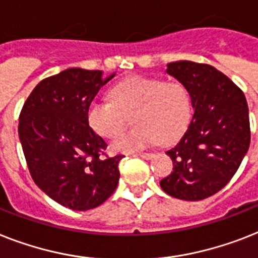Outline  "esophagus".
Instances as JSON below:
<instances>
[{
    "label": "esophagus",
    "instance_id": "esophagus-1",
    "mask_svg": "<svg viewBox=\"0 0 258 258\" xmlns=\"http://www.w3.org/2000/svg\"><path fill=\"white\" fill-rule=\"evenodd\" d=\"M138 156H140V158H143V159H151V158H154V154H152V152H139Z\"/></svg>",
    "mask_w": 258,
    "mask_h": 258
}]
</instances>
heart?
<instances>
[{
    "instance_id": "obj_1",
    "label": "heart",
    "mask_w": 258,
    "mask_h": 258,
    "mask_svg": "<svg viewBox=\"0 0 258 258\" xmlns=\"http://www.w3.org/2000/svg\"><path fill=\"white\" fill-rule=\"evenodd\" d=\"M110 99H94L87 110L90 127L103 138H114L133 115V130L111 143L115 152L131 151L162 143H172L187 130L192 118V96L183 82L134 75L111 90Z\"/></svg>"
}]
</instances>
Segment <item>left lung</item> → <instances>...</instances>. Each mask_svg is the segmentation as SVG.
Returning a JSON list of instances; mask_svg holds the SVG:
<instances>
[{
    "instance_id": "left-lung-1",
    "label": "left lung",
    "mask_w": 258,
    "mask_h": 258,
    "mask_svg": "<svg viewBox=\"0 0 258 258\" xmlns=\"http://www.w3.org/2000/svg\"><path fill=\"white\" fill-rule=\"evenodd\" d=\"M167 73L189 89L195 114L179 143L167 151L173 171L160 187L172 198L198 202L223 189L248 152V103L241 89L211 64L177 60Z\"/></svg>"
}]
</instances>
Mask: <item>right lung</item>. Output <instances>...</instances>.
Returning <instances> with one entry per match:
<instances>
[{
  "instance_id": "right-lung-1",
  "label": "right lung",
  "mask_w": 258,
  "mask_h": 258,
  "mask_svg": "<svg viewBox=\"0 0 258 258\" xmlns=\"http://www.w3.org/2000/svg\"><path fill=\"white\" fill-rule=\"evenodd\" d=\"M112 77L68 69L39 82L21 110L18 135L31 177L73 211L99 207L118 187L123 156L110 158L87 120L90 103Z\"/></svg>"
}]
</instances>
